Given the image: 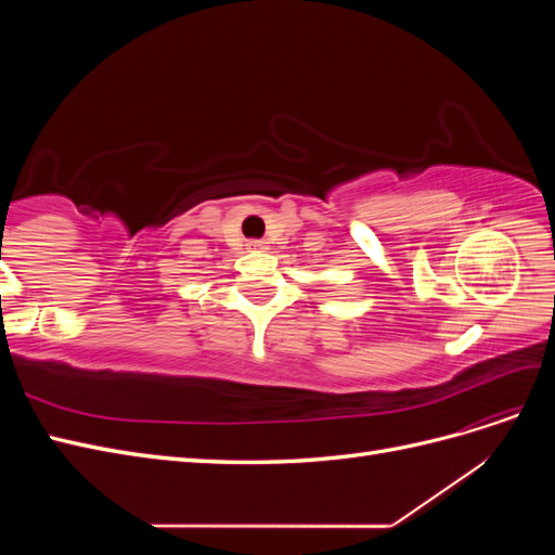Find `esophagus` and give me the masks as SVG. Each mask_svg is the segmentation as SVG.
<instances>
[{
  "label": "esophagus",
  "instance_id": "1",
  "mask_svg": "<svg viewBox=\"0 0 555 555\" xmlns=\"http://www.w3.org/2000/svg\"><path fill=\"white\" fill-rule=\"evenodd\" d=\"M249 251H263V249H268V243L266 241H247V245H245Z\"/></svg>",
  "mask_w": 555,
  "mask_h": 555
}]
</instances>
